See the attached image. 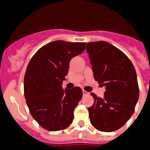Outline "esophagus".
<instances>
[{"label":"esophagus","mask_w":150,"mask_h":150,"mask_svg":"<svg viewBox=\"0 0 150 150\" xmlns=\"http://www.w3.org/2000/svg\"><path fill=\"white\" fill-rule=\"evenodd\" d=\"M83 94L84 95V96H86V95H88L89 94V92H87V91H86V90H83Z\"/></svg>","instance_id":"obj_1"}]
</instances>
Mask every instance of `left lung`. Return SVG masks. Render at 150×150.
Returning a JSON list of instances; mask_svg holds the SVG:
<instances>
[{"label": "left lung", "mask_w": 150, "mask_h": 150, "mask_svg": "<svg viewBox=\"0 0 150 150\" xmlns=\"http://www.w3.org/2000/svg\"><path fill=\"white\" fill-rule=\"evenodd\" d=\"M86 50L95 80L106 89L103 98L90 93L94 99L88 108L90 122L98 130L112 132L134 112L139 99L136 70L127 56L108 42H90Z\"/></svg>", "instance_id": "8db88e82"}]
</instances>
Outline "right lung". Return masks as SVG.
<instances>
[{
    "mask_svg": "<svg viewBox=\"0 0 150 150\" xmlns=\"http://www.w3.org/2000/svg\"><path fill=\"white\" fill-rule=\"evenodd\" d=\"M86 43L56 40L43 46L32 57L26 70L23 89L33 118L44 129H66L74 120V110L83 91L76 86L62 88L73 57L82 54Z\"/></svg>",
    "mask_w": 150,
    "mask_h": 150,
    "instance_id": "right-lung-1",
    "label": "right lung"
}]
</instances>
